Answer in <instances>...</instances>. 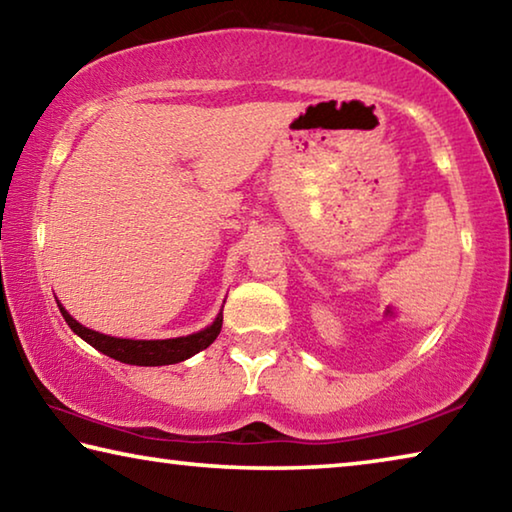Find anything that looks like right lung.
<instances>
[{
  "instance_id": "right-lung-1",
  "label": "right lung",
  "mask_w": 512,
  "mask_h": 512,
  "mask_svg": "<svg viewBox=\"0 0 512 512\" xmlns=\"http://www.w3.org/2000/svg\"><path fill=\"white\" fill-rule=\"evenodd\" d=\"M58 309L67 320V325L72 327V332L79 334L85 343H90L92 348L108 354L110 359L131 363V366H169V363H180L189 357H194L196 352H201L207 348V345L214 343L223 325V314L219 311V316L214 318V323L196 334L178 336V339H164V341H135V339H117V336L94 332V329L83 327L79 320L69 316L67 309L60 305V302H58Z\"/></svg>"
}]
</instances>
